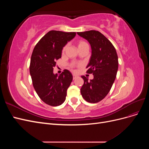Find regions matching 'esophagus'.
I'll list each match as a JSON object with an SVG mask.
<instances>
[{"label": "esophagus", "mask_w": 149, "mask_h": 149, "mask_svg": "<svg viewBox=\"0 0 149 149\" xmlns=\"http://www.w3.org/2000/svg\"><path fill=\"white\" fill-rule=\"evenodd\" d=\"M77 77H78L77 75H75V74H73V79H75Z\"/></svg>", "instance_id": "esophagus-1"}]
</instances>
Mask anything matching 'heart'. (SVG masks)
Segmentation results:
<instances>
[{
    "instance_id": "b5f03b06",
    "label": "heart",
    "mask_w": 149,
    "mask_h": 149,
    "mask_svg": "<svg viewBox=\"0 0 149 149\" xmlns=\"http://www.w3.org/2000/svg\"><path fill=\"white\" fill-rule=\"evenodd\" d=\"M86 46H88V43L86 42H84V41H83V40H79V41H78V47L79 49L83 48L84 47H86ZM66 48H67L66 45H65L63 48V49H62V53L63 54L65 52L66 49ZM75 66H76V64L75 63H71L70 65V67L71 68H74Z\"/></svg>"
}]
</instances>
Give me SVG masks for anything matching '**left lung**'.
<instances>
[{
  "label": "left lung",
  "mask_w": 149,
  "mask_h": 149,
  "mask_svg": "<svg viewBox=\"0 0 149 149\" xmlns=\"http://www.w3.org/2000/svg\"><path fill=\"white\" fill-rule=\"evenodd\" d=\"M87 40L91 47V56L86 67L87 73L94 78L82 76L84 84L81 94L85 101L91 103L101 101L109 93L118 70V56L113 45L104 35L96 30L77 32Z\"/></svg>",
  "instance_id": "left-lung-1"
}]
</instances>
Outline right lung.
<instances>
[{
  "instance_id": "add662e5",
  "label": "right lung",
  "mask_w": 149,
  "mask_h": 149,
  "mask_svg": "<svg viewBox=\"0 0 149 149\" xmlns=\"http://www.w3.org/2000/svg\"><path fill=\"white\" fill-rule=\"evenodd\" d=\"M75 35L76 32L51 30L40 40L33 50L30 65L33 86L39 97L48 105L60 106L66 100L73 75L65 70L58 76L53 73V68L61 57L63 48Z\"/></svg>"
}]
</instances>
